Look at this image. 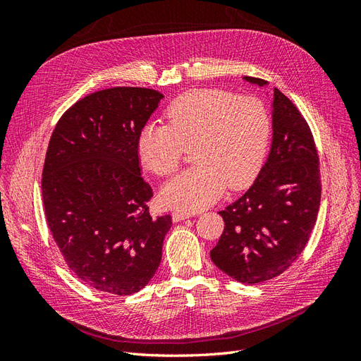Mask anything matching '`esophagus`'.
Returning a JSON list of instances; mask_svg holds the SVG:
<instances>
[{
    "label": "esophagus",
    "mask_w": 361,
    "mask_h": 361,
    "mask_svg": "<svg viewBox=\"0 0 361 361\" xmlns=\"http://www.w3.org/2000/svg\"><path fill=\"white\" fill-rule=\"evenodd\" d=\"M192 215H194V214H191V212L174 211V212L171 214V218H173L174 223H179V221H182V220H187V218H190V216H192Z\"/></svg>",
    "instance_id": "esophagus-1"
}]
</instances>
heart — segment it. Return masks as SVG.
<instances>
[{
  "mask_svg": "<svg viewBox=\"0 0 361 361\" xmlns=\"http://www.w3.org/2000/svg\"><path fill=\"white\" fill-rule=\"evenodd\" d=\"M169 126L146 125L137 150L143 166L167 176L178 170L183 149H191V169L164 185L161 199L170 207L195 212L220 199L226 187L243 190L264 164L271 120L255 96L218 89L180 94L166 110Z\"/></svg>",
  "mask_w": 361,
  "mask_h": 361,
  "instance_id": "heart-1",
  "label": "heart"
}]
</instances>
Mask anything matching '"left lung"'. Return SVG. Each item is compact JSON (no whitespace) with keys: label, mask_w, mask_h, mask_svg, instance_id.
Returning <instances> with one entry per match:
<instances>
[{"label":"left lung","mask_w":361,"mask_h":361,"mask_svg":"<svg viewBox=\"0 0 361 361\" xmlns=\"http://www.w3.org/2000/svg\"><path fill=\"white\" fill-rule=\"evenodd\" d=\"M247 82H268L244 76ZM272 141L250 190L220 214L224 231L211 250L218 269L255 285L280 276L307 244L321 203L319 158L298 108L272 92Z\"/></svg>","instance_id":"obj_1"}]
</instances>
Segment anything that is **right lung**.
I'll return each mask as SVG.
<instances>
[{
  "instance_id": "obj_1",
  "label": "right lung",
  "mask_w": 361,
  "mask_h": 361,
  "mask_svg": "<svg viewBox=\"0 0 361 361\" xmlns=\"http://www.w3.org/2000/svg\"><path fill=\"white\" fill-rule=\"evenodd\" d=\"M162 93L114 87L85 96L54 129L42 195L54 241L87 286L114 295L155 276L171 216H150L137 141Z\"/></svg>"
}]
</instances>
